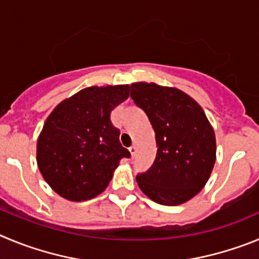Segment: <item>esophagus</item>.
I'll list each match as a JSON object with an SVG mask.
<instances>
[{
    "instance_id": "obj_1",
    "label": "esophagus",
    "mask_w": 259,
    "mask_h": 259,
    "mask_svg": "<svg viewBox=\"0 0 259 259\" xmlns=\"http://www.w3.org/2000/svg\"><path fill=\"white\" fill-rule=\"evenodd\" d=\"M129 151H130V155H132V157H134V156H135V151H137V147H135V146L129 147Z\"/></svg>"
}]
</instances>
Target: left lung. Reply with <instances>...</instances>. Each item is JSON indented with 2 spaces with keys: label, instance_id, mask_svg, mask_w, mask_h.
<instances>
[{
  "label": "left lung",
  "instance_id": "1",
  "mask_svg": "<svg viewBox=\"0 0 259 259\" xmlns=\"http://www.w3.org/2000/svg\"><path fill=\"white\" fill-rule=\"evenodd\" d=\"M130 97L155 132L152 166L137 176L144 195L157 204L179 205L201 191L215 162V135L190 95L156 83H132Z\"/></svg>",
  "mask_w": 259,
  "mask_h": 259
}]
</instances>
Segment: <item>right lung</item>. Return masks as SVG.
Segmentation results:
<instances>
[{"label": "right lung", "instance_id": "1", "mask_svg": "<svg viewBox=\"0 0 259 259\" xmlns=\"http://www.w3.org/2000/svg\"><path fill=\"white\" fill-rule=\"evenodd\" d=\"M129 95V85L92 86L50 113L37 141V164L58 195L93 199L106 190L121 158L130 157L111 122V111Z\"/></svg>", "mask_w": 259, "mask_h": 259}]
</instances>
